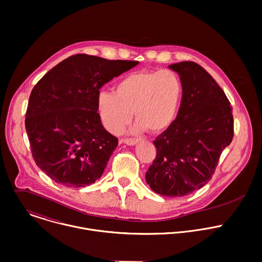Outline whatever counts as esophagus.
Returning a JSON list of instances; mask_svg holds the SVG:
<instances>
[{"mask_svg": "<svg viewBox=\"0 0 262 262\" xmlns=\"http://www.w3.org/2000/svg\"><path fill=\"white\" fill-rule=\"evenodd\" d=\"M119 143L120 144H126V145H128V146H134V145H136V144H138L139 143V140H137V139H121L120 141H119Z\"/></svg>", "mask_w": 262, "mask_h": 262, "instance_id": "1", "label": "esophagus"}]
</instances>
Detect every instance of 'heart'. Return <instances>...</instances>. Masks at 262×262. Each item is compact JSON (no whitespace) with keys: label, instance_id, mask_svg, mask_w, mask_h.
<instances>
[{"label":"heart","instance_id":"obj_1","mask_svg":"<svg viewBox=\"0 0 262 262\" xmlns=\"http://www.w3.org/2000/svg\"><path fill=\"white\" fill-rule=\"evenodd\" d=\"M182 98V84L169 71L133 72L114 87V93H101L98 112L102 123L112 134H119L133 118L134 130L158 133L175 119Z\"/></svg>","mask_w":262,"mask_h":262}]
</instances>
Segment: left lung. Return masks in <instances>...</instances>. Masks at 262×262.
Masks as SVG:
<instances>
[{"label": "left lung", "instance_id": "1", "mask_svg": "<svg viewBox=\"0 0 262 262\" xmlns=\"http://www.w3.org/2000/svg\"><path fill=\"white\" fill-rule=\"evenodd\" d=\"M178 73L182 101L175 121L153 144L156 158L146 171L150 188L163 196H184L212 178L220 154L233 137L230 103L213 77L193 61L168 66Z\"/></svg>", "mask_w": 262, "mask_h": 262}]
</instances>
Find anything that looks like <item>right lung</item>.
Masks as SVG:
<instances>
[{
    "instance_id": "add662e5",
    "label": "right lung",
    "mask_w": 262,
    "mask_h": 262,
    "mask_svg": "<svg viewBox=\"0 0 262 262\" xmlns=\"http://www.w3.org/2000/svg\"><path fill=\"white\" fill-rule=\"evenodd\" d=\"M139 61L76 54L52 68L35 85L26 129L36 164L67 187H84L103 175L118 140L98 113L101 87Z\"/></svg>"
}]
</instances>
